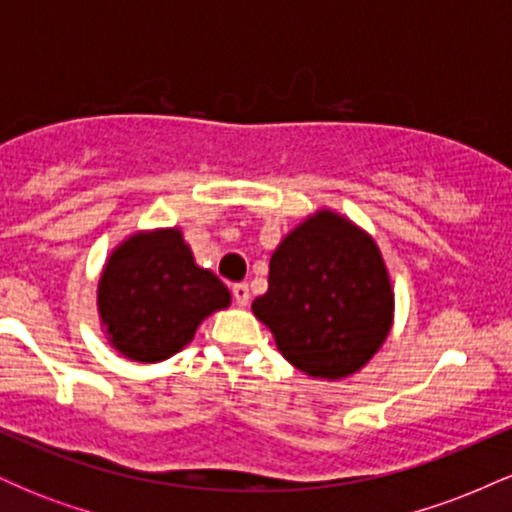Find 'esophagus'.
<instances>
[{"label":"esophagus","instance_id":"1","mask_svg":"<svg viewBox=\"0 0 512 512\" xmlns=\"http://www.w3.org/2000/svg\"><path fill=\"white\" fill-rule=\"evenodd\" d=\"M231 293H233V298H236V303L243 305V308L250 303V289H248V284H233Z\"/></svg>","mask_w":512,"mask_h":512}]
</instances>
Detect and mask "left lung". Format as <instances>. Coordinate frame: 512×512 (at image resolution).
Instances as JSON below:
<instances>
[{
    "mask_svg": "<svg viewBox=\"0 0 512 512\" xmlns=\"http://www.w3.org/2000/svg\"><path fill=\"white\" fill-rule=\"evenodd\" d=\"M252 313L291 366L342 380L383 346L395 293L375 240L342 214L320 209L274 250L269 289Z\"/></svg>",
    "mask_w": 512,
    "mask_h": 512,
    "instance_id": "obj_1",
    "label": "left lung"
}]
</instances>
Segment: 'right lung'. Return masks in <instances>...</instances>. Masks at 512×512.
Returning a JSON list of instances; mask_svg holds the SVG:
<instances>
[{
  "instance_id": "add662e5",
  "label": "right lung",
  "mask_w": 512,
  "mask_h": 512,
  "mask_svg": "<svg viewBox=\"0 0 512 512\" xmlns=\"http://www.w3.org/2000/svg\"><path fill=\"white\" fill-rule=\"evenodd\" d=\"M228 305L231 293L219 276L195 262L180 228L122 240L98 281V315L108 342L139 363L178 354L204 317Z\"/></svg>"
}]
</instances>
